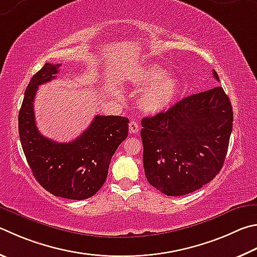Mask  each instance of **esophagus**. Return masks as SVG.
I'll return each instance as SVG.
<instances>
[{
	"instance_id": "1",
	"label": "esophagus",
	"mask_w": 257,
	"mask_h": 257,
	"mask_svg": "<svg viewBox=\"0 0 257 257\" xmlns=\"http://www.w3.org/2000/svg\"><path fill=\"white\" fill-rule=\"evenodd\" d=\"M129 133L134 134V135H136V134L139 133V124H138L137 121H135V120L130 121V122H129Z\"/></svg>"
}]
</instances>
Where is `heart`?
Segmentation results:
<instances>
[{"label": "heart", "instance_id": "obj_1", "mask_svg": "<svg viewBox=\"0 0 257 257\" xmlns=\"http://www.w3.org/2000/svg\"><path fill=\"white\" fill-rule=\"evenodd\" d=\"M133 82L139 88L146 87L139 96L138 105L147 114H158L171 108L181 90L179 76L166 74V69L153 63L138 68Z\"/></svg>", "mask_w": 257, "mask_h": 257}]
</instances>
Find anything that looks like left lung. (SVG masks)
<instances>
[{
  "label": "left lung",
  "instance_id": "8db88e82",
  "mask_svg": "<svg viewBox=\"0 0 257 257\" xmlns=\"http://www.w3.org/2000/svg\"><path fill=\"white\" fill-rule=\"evenodd\" d=\"M213 76L219 81L218 74ZM232 106L221 86L195 93L142 120L149 184L171 197L202 188L220 172L232 130Z\"/></svg>",
  "mask_w": 257,
  "mask_h": 257
}]
</instances>
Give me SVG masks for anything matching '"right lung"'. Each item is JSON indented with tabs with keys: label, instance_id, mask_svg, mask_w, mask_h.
<instances>
[{
	"label": "right lung",
	"instance_id": "obj_1",
	"mask_svg": "<svg viewBox=\"0 0 257 257\" xmlns=\"http://www.w3.org/2000/svg\"><path fill=\"white\" fill-rule=\"evenodd\" d=\"M60 64L46 63L32 76L19 112V136L28 164L38 183L56 197L84 200L104 184L116 148L128 136V118L95 115L80 137L56 143L38 132L34 100L38 86L50 82Z\"/></svg>",
	"mask_w": 257,
	"mask_h": 257
}]
</instances>
